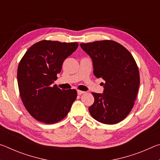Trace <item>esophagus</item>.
I'll return each mask as SVG.
<instances>
[{
    "label": "esophagus",
    "instance_id": "1",
    "mask_svg": "<svg viewBox=\"0 0 160 160\" xmlns=\"http://www.w3.org/2000/svg\"><path fill=\"white\" fill-rule=\"evenodd\" d=\"M84 93H85V92L81 91V90H78V95H81V94H82Z\"/></svg>",
    "mask_w": 160,
    "mask_h": 160
}]
</instances>
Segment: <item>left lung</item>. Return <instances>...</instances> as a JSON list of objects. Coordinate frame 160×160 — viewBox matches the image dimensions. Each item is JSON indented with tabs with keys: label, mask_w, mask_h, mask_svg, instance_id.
I'll use <instances>...</instances> for the list:
<instances>
[{
	"label": "left lung",
	"mask_w": 160,
	"mask_h": 160,
	"mask_svg": "<svg viewBox=\"0 0 160 160\" xmlns=\"http://www.w3.org/2000/svg\"><path fill=\"white\" fill-rule=\"evenodd\" d=\"M80 45L92 60L94 75L105 81L104 93H92L94 102L89 112L100 123L120 122L131 112L138 91L136 62L125 47L112 40Z\"/></svg>",
	"instance_id": "left-lung-1"
}]
</instances>
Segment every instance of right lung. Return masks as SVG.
<instances>
[{"mask_svg": "<svg viewBox=\"0 0 160 160\" xmlns=\"http://www.w3.org/2000/svg\"><path fill=\"white\" fill-rule=\"evenodd\" d=\"M77 42L43 40L27 51L18 68V83L23 104L32 117L53 124L66 117L76 99L75 90H61L54 80Z\"/></svg>", "mask_w": 160, "mask_h": 160, "instance_id": "obj_1", "label": "right lung"}]
</instances>
